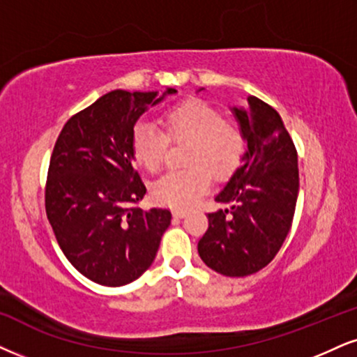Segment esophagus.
Masks as SVG:
<instances>
[{"label":"esophagus","mask_w":357,"mask_h":357,"mask_svg":"<svg viewBox=\"0 0 357 357\" xmlns=\"http://www.w3.org/2000/svg\"><path fill=\"white\" fill-rule=\"evenodd\" d=\"M187 213H188V212H187L185 208H175V210H174V217H177V218H183Z\"/></svg>","instance_id":"1"}]
</instances>
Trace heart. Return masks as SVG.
I'll return each instance as SVG.
<instances>
[{
  "instance_id": "b5f03b06",
  "label": "heart",
  "mask_w": 357,
  "mask_h": 357,
  "mask_svg": "<svg viewBox=\"0 0 357 357\" xmlns=\"http://www.w3.org/2000/svg\"><path fill=\"white\" fill-rule=\"evenodd\" d=\"M164 134L149 122H139L130 135L132 157L145 170L162 165L167 139L188 142L185 164L190 169L169 172L152 185L153 200L169 206H190L208 192L215 178H227L240 165L245 153L241 130L223 121L213 105L192 99L174 105L160 117ZM213 174H210L209 172Z\"/></svg>"
}]
</instances>
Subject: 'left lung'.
Masks as SVG:
<instances>
[{
  "label": "left lung",
  "instance_id": "left-lung-1",
  "mask_svg": "<svg viewBox=\"0 0 357 357\" xmlns=\"http://www.w3.org/2000/svg\"><path fill=\"white\" fill-rule=\"evenodd\" d=\"M230 109L246 152L215 197L227 208L208 213L199 255L220 275L248 276L275 258L291 228L300 190L298 153L271 105L250 96L245 107Z\"/></svg>",
  "mask_w": 357,
  "mask_h": 357
}]
</instances>
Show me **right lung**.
<instances>
[{"mask_svg":"<svg viewBox=\"0 0 357 357\" xmlns=\"http://www.w3.org/2000/svg\"><path fill=\"white\" fill-rule=\"evenodd\" d=\"M175 92H107L69 119L56 140L46 183L47 220L66 258L94 283L124 286L137 280L170 225L167 208L134 206L147 190L134 169L130 135L149 107Z\"/></svg>","mask_w":357,"mask_h":357,"instance_id":"right-lung-1","label":"right lung"}]
</instances>
